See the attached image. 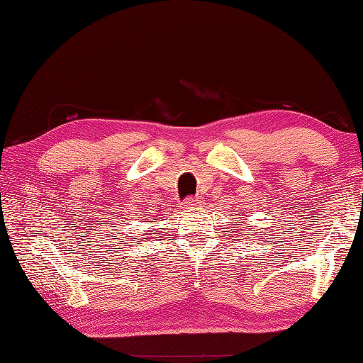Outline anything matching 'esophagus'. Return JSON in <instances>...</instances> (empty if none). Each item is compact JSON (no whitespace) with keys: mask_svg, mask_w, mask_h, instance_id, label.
Segmentation results:
<instances>
[{"mask_svg":"<svg viewBox=\"0 0 363 363\" xmlns=\"http://www.w3.org/2000/svg\"><path fill=\"white\" fill-rule=\"evenodd\" d=\"M203 203V199L199 196H187L186 198V206L187 207H195V206H199Z\"/></svg>","mask_w":363,"mask_h":363,"instance_id":"34e87169","label":"esophagus"}]
</instances>
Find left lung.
I'll return each instance as SVG.
<instances>
[{
	"instance_id": "1",
	"label": "left lung",
	"mask_w": 363,
	"mask_h": 363,
	"mask_svg": "<svg viewBox=\"0 0 363 363\" xmlns=\"http://www.w3.org/2000/svg\"><path fill=\"white\" fill-rule=\"evenodd\" d=\"M233 230H234V229H233Z\"/></svg>"
}]
</instances>
